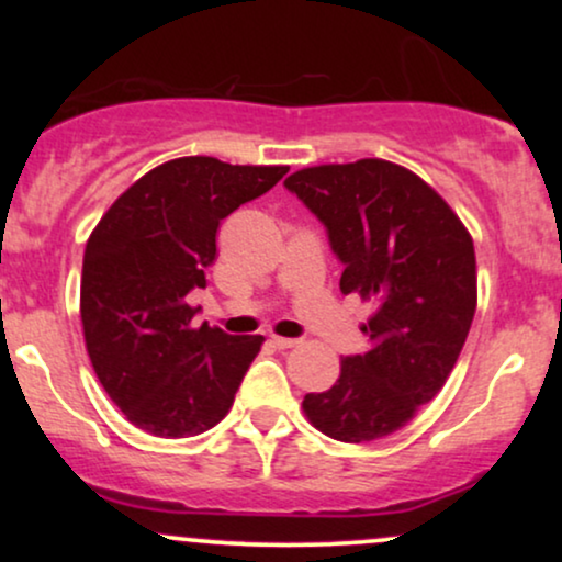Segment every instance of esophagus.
<instances>
[{"instance_id":"obj_1","label":"esophagus","mask_w":562,"mask_h":562,"mask_svg":"<svg viewBox=\"0 0 562 562\" xmlns=\"http://www.w3.org/2000/svg\"><path fill=\"white\" fill-rule=\"evenodd\" d=\"M272 344L277 348H295L301 344V340L299 338H282V335H272Z\"/></svg>"}]
</instances>
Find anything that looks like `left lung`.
I'll list each match as a JSON object with an SVG mask.
<instances>
[{"label": "left lung", "mask_w": 562, "mask_h": 562, "mask_svg": "<svg viewBox=\"0 0 562 562\" xmlns=\"http://www.w3.org/2000/svg\"><path fill=\"white\" fill-rule=\"evenodd\" d=\"M285 187L325 224L340 290L375 308L362 325L370 351L346 357L333 389L303 396V412L335 441L396 434L465 346L479 303L473 237L434 187L391 160L312 166Z\"/></svg>", "instance_id": "left-lung-1"}]
</instances>
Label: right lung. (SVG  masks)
Masks as SVG:
<instances>
[{"label": "right lung", "instance_id": "add662e5", "mask_svg": "<svg viewBox=\"0 0 562 562\" xmlns=\"http://www.w3.org/2000/svg\"><path fill=\"white\" fill-rule=\"evenodd\" d=\"M288 166L190 156L139 177L100 218L83 250L81 325L102 389L150 436L184 438L229 412L261 335L192 325L222 218L263 195Z\"/></svg>", "mask_w": 562, "mask_h": 562}]
</instances>
